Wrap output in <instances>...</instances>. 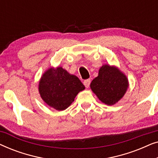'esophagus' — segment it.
<instances>
[{"mask_svg": "<svg viewBox=\"0 0 158 158\" xmlns=\"http://www.w3.org/2000/svg\"><path fill=\"white\" fill-rule=\"evenodd\" d=\"M83 84H84V85H85L86 88H88V87H89L90 84V79L85 80V81H83Z\"/></svg>", "mask_w": 158, "mask_h": 158, "instance_id": "obj_1", "label": "esophagus"}]
</instances>
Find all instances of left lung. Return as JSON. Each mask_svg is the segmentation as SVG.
<instances>
[{
    "label": "left lung",
    "mask_w": 158,
    "mask_h": 158,
    "mask_svg": "<svg viewBox=\"0 0 158 158\" xmlns=\"http://www.w3.org/2000/svg\"><path fill=\"white\" fill-rule=\"evenodd\" d=\"M129 86L128 80L118 68L103 65L98 76L93 80L90 88L99 100L107 105H113L124 96Z\"/></svg>",
    "instance_id": "1"
}]
</instances>
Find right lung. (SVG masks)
Returning a JSON list of instances; mask_svg holds the SVG:
<instances>
[{
    "label": "right lung",
    "mask_w": 158,
    "mask_h": 158,
    "mask_svg": "<svg viewBox=\"0 0 158 158\" xmlns=\"http://www.w3.org/2000/svg\"><path fill=\"white\" fill-rule=\"evenodd\" d=\"M85 86L75 75L61 67L49 68L41 77L39 91L43 101L58 111L66 109Z\"/></svg>",
    "instance_id": "obj_1"
}]
</instances>
